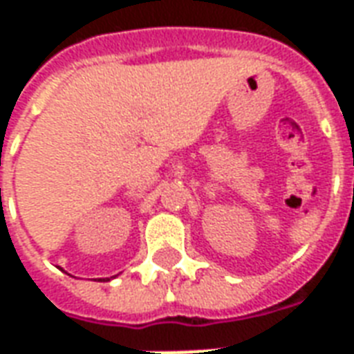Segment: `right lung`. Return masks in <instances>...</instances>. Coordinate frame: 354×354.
Segmentation results:
<instances>
[{
    "instance_id": "right-lung-1",
    "label": "right lung",
    "mask_w": 354,
    "mask_h": 354,
    "mask_svg": "<svg viewBox=\"0 0 354 354\" xmlns=\"http://www.w3.org/2000/svg\"><path fill=\"white\" fill-rule=\"evenodd\" d=\"M108 281H109V279H108Z\"/></svg>"
}]
</instances>
